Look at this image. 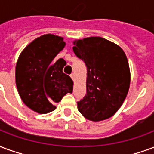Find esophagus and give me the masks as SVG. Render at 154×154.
Here are the masks:
<instances>
[{"mask_svg":"<svg viewBox=\"0 0 154 154\" xmlns=\"http://www.w3.org/2000/svg\"><path fill=\"white\" fill-rule=\"evenodd\" d=\"M70 77H71L72 79V80L74 81V79H75V75H74L73 73H72L71 75H70Z\"/></svg>","mask_w":154,"mask_h":154,"instance_id":"1","label":"esophagus"}]
</instances>
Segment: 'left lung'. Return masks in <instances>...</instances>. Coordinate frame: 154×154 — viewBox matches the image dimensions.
<instances>
[{
	"instance_id": "1",
	"label": "left lung",
	"mask_w": 154,
	"mask_h": 154,
	"mask_svg": "<svg viewBox=\"0 0 154 154\" xmlns=\"http://www.w3.org/2000/svg\"><path fill=\"white\" fill-rule=\"evenodd\" d=\"M74 54L87 68L86 94L77 109L88 120L103 121L120 109L131 82L128 60L123 50L100 36L73 42Z\"/></svg>"
}]
</instances>
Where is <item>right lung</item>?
<instances>
[{"instance_id": "add662e5", "label": "right lung", "mask_w": 154, "mask_h": 154, "mask_svg": "<svg viewBox=\"0 0 154 154\" xmlns=\"http://www.w3.org/2000/svg\"><path fill=\"white\" fill-rule=\"evenodd\" d=\"M65 46L61 36L46 34L31 42L17 61L15 82L23 102L34 112L45 114L55 109L67 93H72L73 82L63 72L65 60L52 61Z\"/></svg>"}]
</instances>
